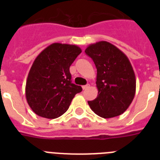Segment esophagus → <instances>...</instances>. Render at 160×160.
Listing matches in <instances>:
<instances>
[{"label":"esophagus","mask_w":160,"mask_h":160,"mask_svg":"<svg viewBox=\"0 0 160 160\" xmlns=\"http://www.w3.org/2000/svg\"><path fill=\"white\" fill-rule=\"evenodd\" d=\"M90 87V85L87 84V85H85V86H82V89L83 90H87V88H89Z\"/></svg>","instance_id":"esophagus-1"}]
</instances>
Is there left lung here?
<instances>
[{
    "label": "left lung",
    "mask_w": 160,
    "mask_h": 160,
    "mask_svg": "<svg viewBox=\"0 0 160 160\" xmlns=\"http://www.w3.org/2000/svg\"><path fill=\"white\" fill-rule=\"evenodd\" d=\"M85 53L97 68L98 96L88 104L98 116L110 118L122 114L132 102L135 94V72L128 58L110 42L91 44Z\"/></svg>",
    "instance_id": "1"
}]
</instances>
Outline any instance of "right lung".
I'll use <instances>...</instances> for the list:
<instances>
[{
    "label": "right lung",
    "mask_w": 160,
    "mask_h": 160,
    "mask_svg": "<svg viewBox=\"0 0 160 160\" xmlns=\"http://www.w3.org/2000/svg\"><path fill=\"white\" fill-rule=\"evenodd\" d=\"M82 49L75 45L53 43L32 63L25 86L26 100L38 116L56 118L68 110L76 94L82 90L71 82L70 67Z\"/></svg>",
    "instance_id": "1"
}]
</instances>
